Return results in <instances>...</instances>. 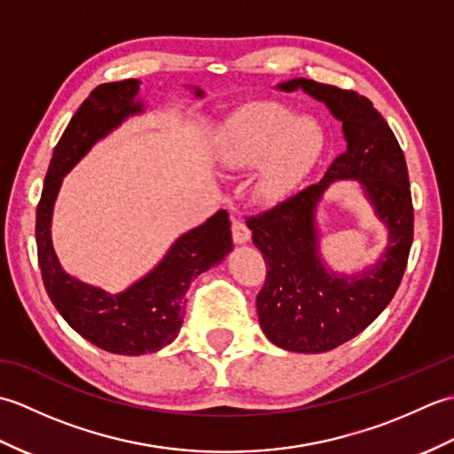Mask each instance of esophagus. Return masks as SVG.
Returning a JSON list of instances; mask_svg holds the SVG:
<instances>
[{"mask_svg":"<svg viewBox=\"0 0 454 454\" xmlns=\"http://www.w3.org/2000/svg\"><path fill=\"white\" fill-rule=\"evenodd\" d=\"M232 238H234V244H238V246L247 244L249 238H252L249 228L239 218H232Z\"/></svg>","mask_w":454,"mask_h":454,"instance_id":"obj_1","label":"esophagus"}]
</instances>
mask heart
<instances>
[{"label":"heart","instance_id":"1","mask_svg":"<svg viewBox=\"0 0 454 454\" xmlns=\"http://www.w3.org/2000/svg\"><path fill=\"white\" fill-rule=\"evenodd\" d=\"M324 152V130L310 117L277 103H263L238 114L220 146V161L228 169H249L262 163L255 195L277 205L302 187Z\"/></svg>","mask_w":454,"mask_h":454}]
</instances>
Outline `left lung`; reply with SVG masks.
Wrapping results in <instances>:
<instances>
[{
    "mask_svg": "<svg viewBox=\"0 0 454 454\" xmlns=\"http://www.w3.org/2000/svg\"><path fill=\"white\" fill-rule=\"evenodd\" d=\"M302 90L341 122L347 148L322 181L301 191L247 226L269 265L257 296L267 340L293 353H324L371 325L396 294L413 242V207L406 158L388 122L372 103L327 83L294 78L275 85ZM337 180H355L389 232V244L372 264L335 272L321 255L317 212Z\"/></svg>",
    "mask_w": 454,
    "mask_h": 454,
    "instance_id": "1",
    "label": "left lung"
}]
</instances>
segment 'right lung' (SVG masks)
<instances>
[{"instance_id":"1","label":"right lung","mask_w":454,"mask_h":454,"mask_svg":"<svg viewBox=\"0 0 454 454\" xmlns=\"http://www.w3.org/2000/svg\"><path fill=\"white\" fill-rule=\"evenodd\" d=\"M140 80L103 83L75 111L48 166L35 230L38 267L58 314L99 349L129 356L160 351L176 340L185 316V293L191 281L220 265L234 247L228 212L218 210L207 222L181 234L146 275L121 293H107L64 271L51 232L62 181L95 144L107 138L124 121L148 111V103L140 98ZM187 88L197 99L207 95L195 85Z\"/></svg>"}]
</instances>
